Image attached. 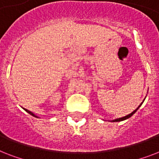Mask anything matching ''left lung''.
Listing matches in <instances>:
<instances>
[{
	"label": "left lung",
	"instance_id": "1",
	"mask_svg": "<svg viewBox=\"0 0 159 159\" xmlns=\"http://www.w3.org/2000/svg\"><path fill=\"white\" fill-rule=\"evenodd\" d=\"M144 100H145V98H144ZM144 100H143V102H144ZM143 102H142V103H141L140 105H139V106H138V107H137V108L135 109V110H134V111H133V112H131L130 114H129V115H127V116H124V117H121V118H117V119H116V120H111V122H120V121H123V120H127V119H129V117H131V116H133L134 114L135 113L136 111H138V109L139 108V107H140L141 106H142V104H143Z\"/></svg>",
	"mask_w": 159,
	"mask_h": 159
}]
</instances>
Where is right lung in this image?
<instances>
[{
  "label": "right lung",
  "instance_id": "1",
  "mask_svg": "<svg viewBox=\"0 0 159 159\" xmlns=\"http://www.w3.org/2000/svg\"><path fill=\"white\" fill-rule=\"evenodd\" d=\"M24 110H25V111H26V112H27V113H29L30 114V115H31V116H33L34 117H36V118H39V117L38 116H36L35 114H34L33 112H31L30 111H29V110H27V109H25V108H23Z\"/></svg>",
  "mask_w": 159,
  "mask_h": 159
}]
</instances>
